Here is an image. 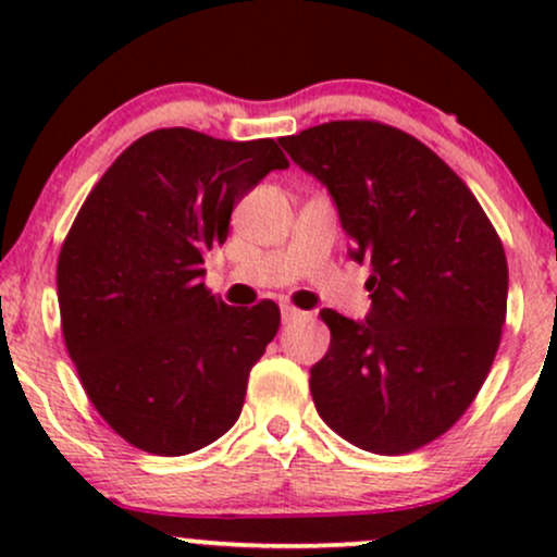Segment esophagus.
I'll list each match as a JSON object with an SVG mask.
<instances>
[{"label": "esophagus", "mask_w": 557, "mask_h": 557, "mask_svg": "<svg viewBox=\"0 0 557 557\" xmlns=\"http://www.w3.org/2000/svg\"><path fill=\"white\" fill-rule=\"evenodd\" d=\"M280 314H283V324H290V322H296V319L304 317V311L296 309V306H290V304H283L280 306Z\"/></svg>", "instance_id": "34e87169"}]
</instances>
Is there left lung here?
Masks as SVG:
<instances>
[{"label":"left lung","mask_w":557,"mask_h":557,"mask_svg":"<svg viewBox=\"0 0 557 557\" xmlns=\"http://www.w3.org/2000/svg\"><path fill=\"white\" fill-rule=\"evenodd\" d=\"M280 146L327 185L350 259L372 267L363 322L319 314L332 332L309 380L319 417L380 456L424 447L463 417L495 361L503 243L461 177L398 127L335 120Z\"/></svg>","instance_id":"obj_1"}]
</instances>
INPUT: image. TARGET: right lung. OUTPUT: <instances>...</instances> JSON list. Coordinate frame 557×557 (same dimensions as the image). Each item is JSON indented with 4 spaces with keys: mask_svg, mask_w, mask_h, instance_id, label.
<instances>
[{
    "mask_svg": "<svg viewBox=\"0 0 557 557\" xmlns=\"http://www.w3.org/2000/svg\"><path fill=\"white\" fill-rule=\"evenodd\" d=\"M285 168L272 138L162 127L83 201L57 261L62 335L96 411L140 450L185 456L238 421L280 309L222 304L201 264L227 240L235 203Z\"/></svg>",
    "mask_w": 557,
    "mask_h": 557,
    "instance_id": "add662e5",
    "label": "right lung"
}]
</instances>
